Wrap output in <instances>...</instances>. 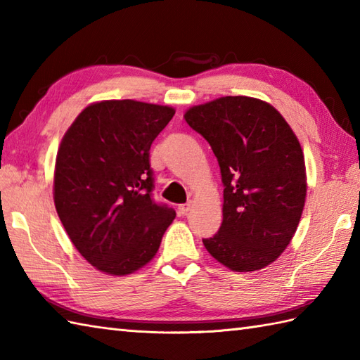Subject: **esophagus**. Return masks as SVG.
I'll use <instances>...</instances> for the list:
<instances>
[{
	"instance_id": "esophagus-1",
	"label": "esophagus",
	"mask_w": 360,
	"mask_h": 360,
	"mask_svg": "<svg viewBox=\"0 0 360 360\" xmlns=\"http://www.w3.org/2000/svg\"><path fill=\"white\" fill-rule=\"evenodd\" d=\"M188 210H190V202L178 205V213H179V215H186Z\"/></svg>"
}]
</instances>
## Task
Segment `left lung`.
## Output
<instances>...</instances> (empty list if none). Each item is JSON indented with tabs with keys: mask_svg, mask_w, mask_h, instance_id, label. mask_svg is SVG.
<instances>
[{
	"mask_svg": "<svg viewBox=\"0 0 360 360\" xmlns=\"http://www.w3.org/2000/svg\"><path fill=\"white\" fill-rule=\"evenodd\" d=\"M215 153L224 184L223 223L202 240L235 272L263 269L292 240L307 198V168L297 136L267 102L226 96L184 114Z\"/></svg>",
	"mask_w": 360,
	"mask_h": 360,
	"instance_id": "1",
	"label": "left lung"
}]
</instances>
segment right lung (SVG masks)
Masks as SVG:
<instances>
[{"label": "right lung", "instance_id": "right-lung-1", "mask_svg": "<svg viewBox=\"0 0 360 360\" xmlns=\"http://www.w3.org/2000/svg\"><path fill=\"white\" fill-rule=\"evenodd\" d=\"M174 116L137 101L91 103L57 153L53 202L70 240L96 269L128 275L156 255L176 212L151 198L150 147Z\"/></svg>", "mask_w": 360, "mask_h": 360}]
</instances>
